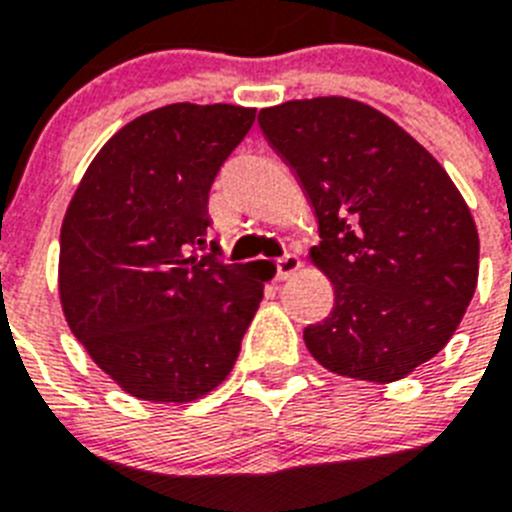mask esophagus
Segmentation results:
<instances>
[{"mask_svg": "<svg viewBox=\"0 0 512 512\" xmlns=\"http://www.w3.org/2000/svg\"><path fill=\"white\" fill-rule=\"evenodd\" d=\"M300 259H297L295 253H287L282 259L277 261V279H289L295 271H300Z\"/></svg>", "mask_w": 512, "mask_h": 512, "instance_id": "obj_1", "label": "esophagus"}]
</instances>
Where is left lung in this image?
I'll return each mask as SVG.
<instances>
[{"instance_id":"left-lung-1","label":"left lung","mask_w":512,"mask_h":512,"mask_svg":"<svg viewBox=\"0 0 512 512\" xmlns=\"http://www.w3.org/2000/svg\"><path fill=\"white\" fill-rule=\"evenodd\" d=\"M259 125L305 187L320 233L307 259L333 284L307 351L338 377L405 379L451 341L477 289L467 202L408 130L356 99H292Z\"/></svg>"}]
</instances>
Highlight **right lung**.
I'll return each mask as SVG.
<instances>
[{
	"mask_svg": "<svg viewBox=\"0 0 512 512\" xmlns=\"http://www.w3.org/2000/svg\"><path fill=\"white\" fill-rule=\"evenodd\" d=\"M256 120L253 107L176 102L117 130L61 225L58 297L71 333L122 392L184 405L233 372L274 266L205 246L207 197Z\"/></svg>",
	"mask_w": 512,
	"mask_h": 512,
	"instance_id": "obj_1",
	"label": "right lung"
}]
</instances>
